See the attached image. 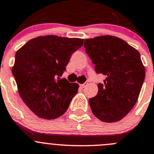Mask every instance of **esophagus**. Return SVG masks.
I'll return each instance as SVG.
<instances>
[{
    "label": "esophagus",
    "instance_id": "34e87169",
    "mask_svg": "<svg viewBox=\"0 0 154 154\" xmlns=\"http://www.w3.org/2000/svg\"><path fill=\"white\" fill-rule=\"evenodd\" d=\"M87 85H88V83H84V84H80V87H81V88H85Z\"/></svg>",
    "mask_w": 154,
    "mask_h": 154
}]
</instances>
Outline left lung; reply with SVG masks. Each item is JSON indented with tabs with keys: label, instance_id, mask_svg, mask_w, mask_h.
Listing matches in <instances>:
<instances>
[{
	"label": "left lung",
	"instance_id": "1",
	"mask_svg": "<svg viewBox=\"0 0 154 154\" xmlns=\"http://www.w3.org/2000/svg\"><path fill=\"white\" fill-rule=\"evenodd\" d=\"M86 52L97 74L106 76L98 93L89 100L91 110L104 122L122 119L137 103L145 78L139 51L125 41L101 35L84 41Z\"/></svg>",
	"mask_w": 154,
	"mask_h": 154
}]
</instances>
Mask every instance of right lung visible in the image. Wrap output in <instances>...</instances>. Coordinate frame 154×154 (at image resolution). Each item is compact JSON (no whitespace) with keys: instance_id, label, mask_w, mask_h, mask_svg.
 Segmentation results:
<instances>
[{"instance_id":"1","label":"right lung","mask_w":154,"mask_h":154,"mask_svg":"<svg viewBox=\"0 0 154 154\" xmlns=\"http://www.w3.org/2000/svg\"><path fill=\"white\" fill-rule=\"evenodd\" d=\"M84 40L54 35L38 36L16 52L12 73L19 94L38 117L54 119L67 111L79 85L60 77Z\"/></svg>"}]
</instances>
